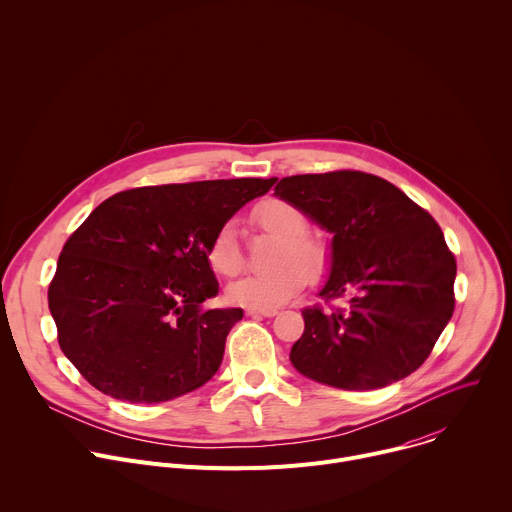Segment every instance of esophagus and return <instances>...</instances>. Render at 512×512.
Returning <instances> with one entry per match:
<instances>
[{
    "instance_id": "obj_1",
    "label": "esophagus",
    "mask_w": 512,
    "mask_h": 512,
    "mask_svg": "<svg viewBox=\"0 0 512 512\" xmlns=\"http://www.w3.org/2000/svg\"><path fill=\"white\" fill-rule=\"evenodd\" d=\"M249 316H265V318H273L277 314V308H247Z\"/></svg>"
}]
</instances>
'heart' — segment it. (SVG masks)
<instances>
[{
	"label": "heart",
	"mask_w": 512,
	"mask_h": 512,
	"mask_svg": "<svg viewBox=\"0 0 512 512\" xmlns=\"http://www.w3.org/2000/svg\"><path fill=\"white\" fill-rule=\"evenodd\" d=\"M257 225L277 237L273 263L279 265L269 273H251L233 281L227 289L231 302L245 308H271L294 298L306 285V268L318 275L328 261L326 247L308 235L306 214L285 200H267L255 210ZM210 267L225 277H233L243 267V253L237 239L235 223H225L218 229L208 247ZM305 268L302 270L301 267Z\"/></svg>",
	"instance_id": "obj_1"
}]
</instances>
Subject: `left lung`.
Returning a JSON list of instances; mask_svg holds the SVG:
<instances>
[{
  "label": "left lung",
  "instance_id": "1",
  "mask_svg": "<svg viewBox=\"0 0 512 512\" xmlns=\"http://www.w3.org/2000/svg\"><path fill=\"white\" fill-rule=\"evenodd\" d=\"M275 196L328 233L322 298L344 310L302 312L289 360L304 377L373 391L417 371L454 314L456 259L431 214L391 182L354 170L281 178Z\"/></svg>",
  "mask_w": 512,
  "mask_h": 512
}]
</instances>
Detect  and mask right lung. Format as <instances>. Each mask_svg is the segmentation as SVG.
<instances>
[{"instance_id":"obj_1","label":"right lung","mask_w":512,"mask_h":512,"mask_svg":"<svg viewBox=\"0 0 512 512\" xmlns=\"http://www.w3.org/2000/svg\"><path fill=\"white\" fill-rule=\"evenodd\" d=\"M275 180L125 190L70 235L48 308L62 352L95 389L127 403H162L214 377L243 310H202L218 294L208 247Z\"/></svg>"}]
</instances>
